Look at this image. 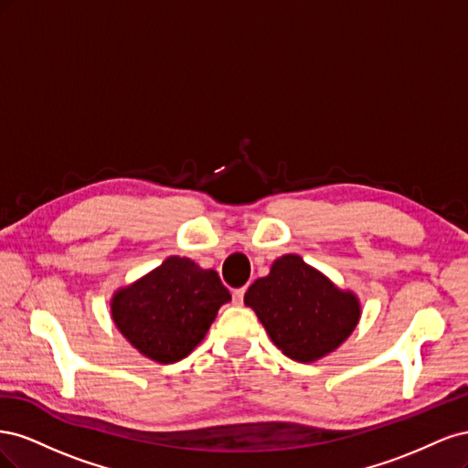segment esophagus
I'll return each instance as SVG.
<instances>
[{
    "instance_id": "obj_1",
    "label": "esophagus",
    "mask_w": 468,
    "mask_h": 468,
    "mask_svg": "<svg viewBox=\"0 0 468 468\" xmlns=\"http://www.w3.org/2000/svg\"><path fill=\"white\" fill-rule=\"evenodd\" d=\"M244 294H246V289L242 287V289H234L232 291V303L234 304H244Z\"/></svg>"
}]
</instances>
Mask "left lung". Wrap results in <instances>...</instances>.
<instances>
[{
  "mask_svg": "<svg viewBox=\"0 0 468 468\" xmlns=\"http://www.w3.org/2000/svg\"><path fill=\"white\" fill-rule=\"evenodd\" d=\"M244 303L256 310L271 342L301 363L342 346L361 314L356 294L339 291L299 256L279 258L269 275L248 289Z\"/></svg>",
  "mask_w": 468,
  "mask_h": 468,
  "instance_id": "left-lung-1",
  "label": "left lung"
}]
</instances>
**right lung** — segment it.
<instances>
[{"instance_id": "add662e5", "label": "right lung", "mask_w": 468, "mask_h": 468, "mask_svg": "<svg viewBox=\"0 0 468 468\" xmlns=\"http://www.w3.org/2000/svg\"><path fill=\"white\" fill-rule=\"evenodd\" d=\"M230 301L217 271L187 258H167L121 289L111 303L121 334L158 363H176L201 344L218 308Z\"/></svg>"}]
</instances>
